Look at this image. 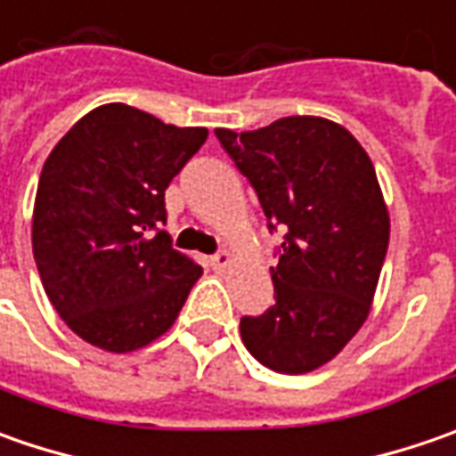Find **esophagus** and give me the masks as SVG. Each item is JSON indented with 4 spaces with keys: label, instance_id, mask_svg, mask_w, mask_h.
<instances>
[{
    "label": "esophagus",
    "instance_id": "obj_1",
    "mask_svg": "<svg viewBox=\"0 0 456 456\" xmlns=\"http://www.w3.org/2000/svg\"><path fill=\"white\" fill-rule=\"evenodd\" d=\"M231 264H233V256L228 254V251H218L216 256H210V266H213L216 272H225Z\"/></svg>",
    "mask_w": 456,
    "mask_h": 456
}]
</instances>
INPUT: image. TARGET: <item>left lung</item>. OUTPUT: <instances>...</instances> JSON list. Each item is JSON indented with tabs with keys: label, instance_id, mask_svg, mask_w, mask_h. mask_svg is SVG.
I'll use <instances>...</instances> for the list:
<instances>
[{
	"label": "left lung",
	"instance_id": "left-lung-1",
	"mask_svg": "<svg viewBox=\"0 0 456 456\" xmlns=\"http://www.w3.org/2000/svg\"><path fill=\"white\" fill-rule=\"evenodd\" d=\"M216 136L248 177L269 228H287L272 266L276 302L240 317L243 345L276 373L317 370L368 320L388 251L391 220L373 162L345 126L320 116Z\"/></svg>",
	"mask_w": 456,
	"mask_h": 456
}]
</instances>
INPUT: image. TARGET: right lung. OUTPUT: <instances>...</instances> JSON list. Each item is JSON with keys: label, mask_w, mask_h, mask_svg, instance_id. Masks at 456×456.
I'll list each match as a JSON object with an SVG mask.
<instances>
[{"label": "right lung", "mask_w": 456, "mask_h": 456, "mask_svg": "<svg viewBox=\"0 0 456 456\" xmlns=\"http://www.w3.org/2000/svg\"><path fill=\"white\" fill-rule=\"evenodd\" d=\"M208 139L126 103L86 114L45 159L32 254L65 324L109 353H132L175 324L202 269L159 225L165 190Z\"/></svg>", "instance_id": "right-lung-1"}]
</instances>
